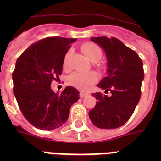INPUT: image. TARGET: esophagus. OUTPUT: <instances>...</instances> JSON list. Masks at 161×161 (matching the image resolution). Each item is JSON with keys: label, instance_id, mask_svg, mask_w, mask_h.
Here are the masks:
<instances>
[{"label": "esophagus", "instance_id": "esophagus-1", "mask_svg": "<svg viewBox=\"0 0 161 161\" xmlns=\"http://www.w3.org/2000/svg\"><path fill=\"white\" fill-rule=\"evenodd\" d=\"M87 95H88V93H85V92H80V93H79V96H80L81 98H83V97H85Z\"/></svg>", "mask_w": 161, "mask_h": 161}]
</instances>
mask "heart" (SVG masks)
<instances>
[{
    "label": "heart",
    "instance_id": "b5f03b06",
    "mask_svg": "<svg viewBox=\"0 0 161 161\" xmlns=\"http://www.w3.org/2000/svg\"><path fill=\"white\" fill-rule=\"evenodd\" d=\"M81 49L83 54L86 56V58L92 63H97L102 57V51L100 47L92 42H87L83 44ZM70 53L71 52L69 51L64 58L63 66L65 68H68V58ZM97 80H98V76L94 73H75L69 77L68 83L75 88L85 90L88 89L91 85H93V83H95Z\"/></svg>",
    "mask_w": 161,
    "mask_h": 161
}]
</instances>
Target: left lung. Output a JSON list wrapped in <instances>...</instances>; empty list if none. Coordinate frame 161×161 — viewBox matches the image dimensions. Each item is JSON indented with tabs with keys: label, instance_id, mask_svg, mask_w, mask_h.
<instances>
[{
	"label": "left lung",
	"instance_id": "left-lung-1",
	"mask_svg": "<svg viewBox=\"0 0 161 161\" xmlns=\"http://www.w3.org/2000/svg\"><path fill=\"white\" fill-rule=\"evenodd\" d=\"M91 41L103 47L107 57V75L98 83L105 95L93 96L96 105L88 113L91 121L100 129H116L130 119L140 99L144 68L141 58L115 37H91Z\"/></svg>",
	"mask_w": 161,
	"mask_h": 161
}]
</instances>
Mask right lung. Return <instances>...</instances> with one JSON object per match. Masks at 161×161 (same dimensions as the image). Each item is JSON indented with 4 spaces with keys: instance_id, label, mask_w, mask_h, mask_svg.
Here are the masks:
<instances>
[{
    "instance_id": "1",
    "label": "right lung",
    "mask_w": 161,
    "mask_h": 161,
    "mask_svg": "<svg viewBox=\"0 0 161 161\" xmlns=\"http://www.w3.org/2000/svg\"><path fill=\"white\" fill-rule=\"evenodd\" d=\"M76 38L46 37L17 58L12 73L13 93L26 119L42 130H52L65 124L70 108L79 92L68 86L61 93L51 89L53 80L62 74L66 53Z\"/></svg>"
}]
</instances>
